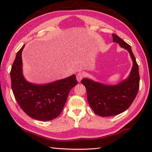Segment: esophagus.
I'll return each instance as SVG.
<instances>
[{"label":"esophagus","instance_id":"obj_1","mask_svg":"<svg viewBox=\"0 0 152 152\" xmlns=\"http://www.w3.org/2000/svg\"><path fill=\"white\" fill-rule=\"evenodd\" d=\"M85 76V72H79L76 74V80L78 82H80L82 79Z\"/></svg>","mask_w":152,"mask_h":152}]
</instances>
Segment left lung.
<instances>
[{
	"label": "left lung",
	"mask_w": 152,
	"mask_h": 152,
	"mask_svg": "<svg viewBox=\"0 0 152 152\" xmlns=\"http://www.w3.org/2000/svg\"><path fill=\"white\" fill-rule=\"evenodd\" d=\"M113 42L127 50L133 61V66L127 78L115 85L104 84L88 78L82 80L85 86L89 106L96 114L102 117L115 115L125 111L132 104L139 89L140 76L136 59L131 47L112 34Z\"/></svg>",
	"instance_id": "8db88e82"
}]
</instances>
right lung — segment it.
<instances>
[{
  "label": "right lung",
  "instance_id": "1",
  "mask_svg": "<svg viewBox=\"0 0 152 152\" xmlns=\"http://www.w3.org/2000/svg\"><path fill=\"white\" fill-rule=\"evenodd\" d=\"M23 46L16 54L10 78L12 89L19 106L26 114L40 121L56 118L63 110L69 91L77 84L76 76L44 84L28 82L23 74Z\"/></svg>",
  "mask_w": 152,
  "mask_h": 152
}]
</instances>
